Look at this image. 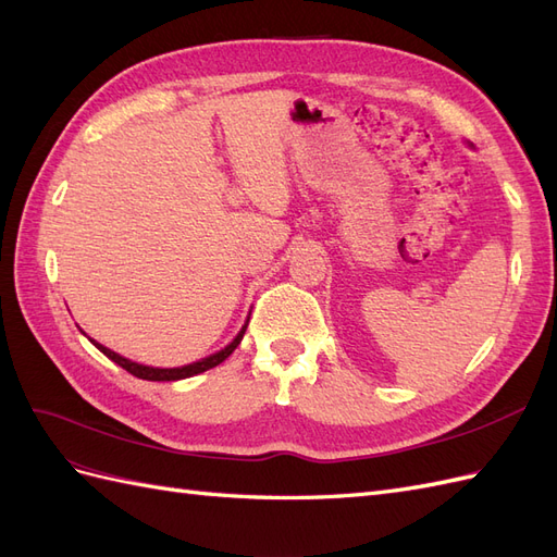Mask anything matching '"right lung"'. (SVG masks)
I'll use <instances>...</instances> for the list:
<instances>
[{"label":"right lung","instance_id":"1","mask_svg":"<svg viewBox=\"0 0 557 557\" xmlns=\"http://www.w3.org/2000/svg\"><path fill=\"white\" fill-rule=\"evenodd\" d=\"M245 329H247V326H243V331L236 335V339H233L231 345H226L222 351L212 354V356H208V358H201V361H196V363L183 366V368H150V366H140V363L129 361V358H124V356L111 351L109 347H103V345L95 343V339H92V345H95L101 354L109 356L111 361H115L120 368H124L129 374L138 376V380H148V382H175V380H185V376H194V374H199V372H206V370H210V368H214V366H220L222 361H226V358L233 354V349H236V347L240 345V339H243V335H245Z\"/></svg>","mask_w":557,"mask_h":557}]
</instances>
